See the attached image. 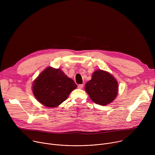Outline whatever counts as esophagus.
I'll return each instance as SVG.
<instances>
[{
	"label": "esophagus",
	"instance_id": "34e87169",
	"mask_svg": "<svg viewBox=\"0 0 155 155\" xmlns=\"http://www.w3.org/2000/svg\"><path fill=\"white\" fill-rule=\"evenodd\" d=\"M83 87V84H79L78 86V87L79 88V89H81V88Z\"/></svg>",
	"mask_w": 155,
	"mask_h": 155
}]
</instances>
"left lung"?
Masks as SVG:
<instances>
[{"label":"left lung","mask_w":155,"mask_h":155,"mask_svg":"<svg viewBox=\"0 0 155 155\" xmlns=\"http://www.w3.org/2000/svg\"><path fill=\"white\" fill-rule=\"evenodd\" d=\"M91 78L84 87L90 99L101 105L112 102L118 93V83L116 78L111 74L101 69L95 71Z\"/></svg>","instance_id":"left-lung-1"}]
</instances>
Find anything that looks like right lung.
<instances>
[{
	"label": "right lung",
	"mask_w": 155,
	"mask_h": 155,
	"mask_svg": "<svg viewBox=\"0 0 155 155\" xmlns=\"http://www.w3.org/2000/svg\"><path fill=\"white\" fill-rule=\"evenodd\" d=\"M77 85L61 69L48 67L34 80L32 93L42 105L50 108L59 106L67 99Z\"/></svg>",
	"instance_id": "obj_1"
}]
</instances>
